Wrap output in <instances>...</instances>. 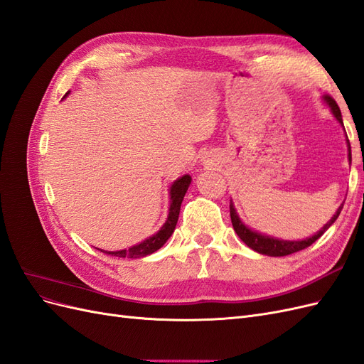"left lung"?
Listing matches in <instances>:
<instances>
[{
  "label": "left lung",
  "mask_w": 364,
  "mask_h": 364,
  "mask_svg": "<svg viewBox=\"0 0 364 364\" xmlns=\"http://www.w3.org/2000/svg\"><path fill=\"white\" fill-rule=\"evenodd\" d=\"M323 100H325V103H326L329 107H331V112L334 114V117L337 118L338 123H340L341 126H343V119H341L340 107H338V105L336 103L334 98H333L331 95L326 94V95H323ZM346 138H348V135H346ZM348 150H349L348 158H349V162H350V144H349V139H348ZM341 208H343V205L338 206V209H337V213L334 214V217H333L331 220H329V222H328L321 230H318L317 234H314L313 237L301 240V241H285V240H278V238H273V237L262 235V234L255 232V230L249 229V228H247L246 225H243V222H241V220H240V217H238V214H237V211H235V208H234V203L230 202V205H229V209H230V220H232V226H234V229H235L237 235L241 238V241H243L245 245H247L250 249H253L255 252L262 253V255H269V257H285V255H291V253H294V252H299V250H302V249H305V247H308V246H311V245L314 243V241L321 238V237L325 234V230L336 222L338 214H340V211H341Z\"/></svg>",
  "instance_id": "1"
}]
</instances>
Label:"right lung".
<instances>
[{
    "label": "right lung",
    "mask_w": 364,
    "mask_h": 364,
    "mask_svg": "<svg viewBox=\"0 0 364 364\" xmlns=\"http://www.w3.org/2000/svg\"><path fill=\"white\" fill-rule=\"evenodd\" d=\"M191 183V176L185 174L182 178H179L178 181H174L171 188H170V213H168V218L167 222L164 223V226L158 230V234L149 237L147 240L142 241V243L136 245V246H132L129 249L124 250H118V252H106L102 250L103 253H107V255H112V257H118V258H141V257H147L150 253L156 252L158 249H161L165 241H167L173 230L176 228V223H178V218H179V211H181V205L183 200V196L188 190V186Z\"/></svg>",
    "instance_id": "right-lung-1"
}]
</instances>
